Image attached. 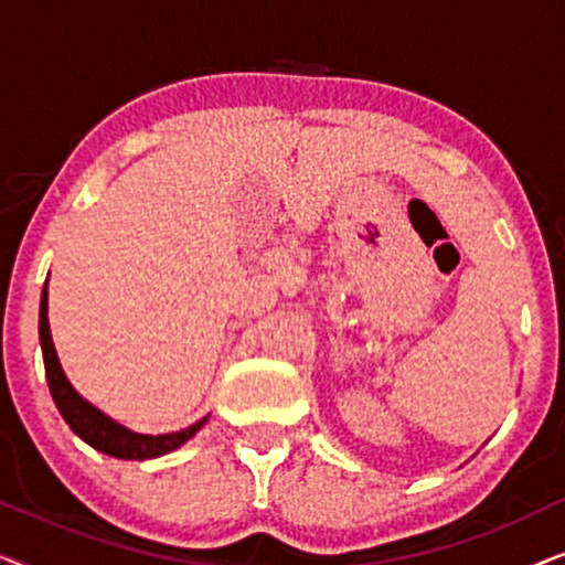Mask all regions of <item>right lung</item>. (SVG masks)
<instances>
[{
	"label": "right lung",
	"instance_id": "right-lung-1",
	"mask_svg": "<svg viewBox=\"0 0 565 565\" xmlns=\"http://www.w3.org/2000/svg\"><path fill=\"white\" fill-rule=\"evenodd\" d=\"M38 334H41L45 381H49V388H51L53 401H56V408L61 412V416H64L68 427H72L74 435L82 437L84 443L95 447V450L120 460H151L177 450V447H182L188 439L195 437L198 431L205 427L207 416L211 414L180 431H169V435H141V431L122 427V424L110 419L105 412H99L97 406H92L89 401L84 398L72 383H68L64 367H61L58 362L56 347H53L51 323H49V282L43 285Z\"/></svg>",
	"mask_w": 565,
	"mask_h": 565
}]
</instances>
